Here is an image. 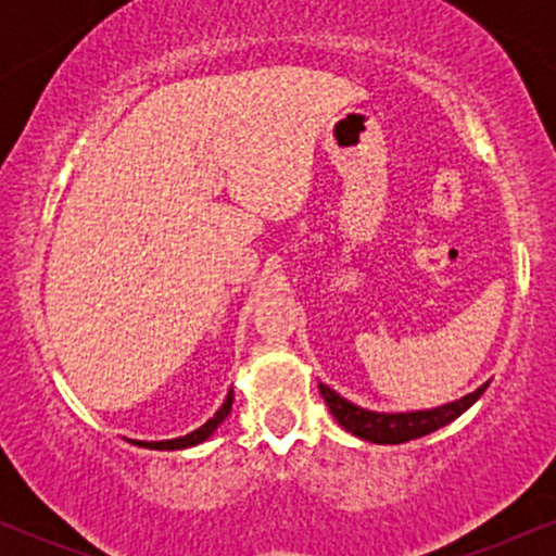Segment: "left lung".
<instances>
[{"instance_id":"8db88e82","label":"left lung","mask_w":556,"mask_h":556,"mask_svg":"<svg viewBox=\"0 0 556 556\" xmlns=\"http://www.w3.org/2000/svg\"><path fill=\"white\" fill-rule=\"evenodd\" d=\"M489 381L483 387H478L476 392L465 394V397L446 402L442 407H431V410H413V413H376L366 410V407L353 405L350 400L340 397L334 389L327 384H318V392H321L324 402L329 405L331 416L337 418V424L342 426L344 431L355 433L358 439H366V442L374 444H402L410 442V439H420L426 433L442 429V426L452 424L455 418H460L465 410H468L473 402L486 392Z\"/></svg>"}]
</instances>
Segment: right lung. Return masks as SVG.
Instances as JSON below:
<instances>
[{
	"label": "right lung",
	"instance_id": "obj_1",
	"mask_svg": "<svg viewBox=\"0 0 556 556\" xmlns=\"http://www.w3.org/2000/svg\"><path fill=\"white\" fill-rule=\"evenodd\" d=\"M232 400H235V394H232V389H229L227 400L222 402V407H219V410L214 413V418H208L206 424L201 426V429H195V431L185 433V437L167 439V442H138V439H132V444L146 446V450H185V446H195V444L206 442V439L212 437V433L216 431V426H219L222 420H225V418L229 416V410H232Z\"/></svg>",
	"mask_w": 556,
	"mask_h": 556
}]
</instances>
